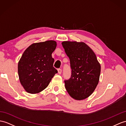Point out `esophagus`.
Wrapping results in <instances>:
<instances>
[{
	"label": "esophagus",
	"instance_id": "1",
	"mask_svg": "<svg viewBox=\"0 0 126 126\" xmlns=\"http://www.w3.org/2000/svg\"><path fill=\"white\" fill-rule=\"evenodd\" d=\"M58 74H61V73H62V70H61V69H58Z\"/></svg>",
	"mask_w": 126,
	"mask_h": 126
}]
</instances>
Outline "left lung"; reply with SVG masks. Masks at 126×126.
I'll return each instance as SVG.
<instances>
[{
	"instance_id": "left-lung-1",
	"label": "left lung",
	"mask_w": 126,
	"mask_h": 126,
	"mask_svg": "<svg viewBox=\"0 0 126 126\" xmlns=\"http://www.w3.org/2000/svg\"><path fill=\"white\" fill-rule=\"evenodd\" d=\"M62 45L70 60L71 76L64 81L74 99H84L93 94L98 83L100 65L96 54L83 42L65 41Z\"/></svg>"
}]
</instances>
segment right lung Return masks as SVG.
Segmentation results:
<instances>
[{
	"label": "right lung",
	"mask_w": 126,
	"mask_h": 126,
	"mask_svg": "<svg viewBox=\"0 0 126 126\" xmlns=\"http://www.w3.org/2000/svg\"><path fill=\"white\" fill-rule=\"evenodd\" d=\"M56 47V42L47 41L33 43L24 51L18 63V74L21 85L28 93L43 90L58 73L52 57Z\"/></svg>",
	"instance_id": "obj_1"
}]
</instances>
